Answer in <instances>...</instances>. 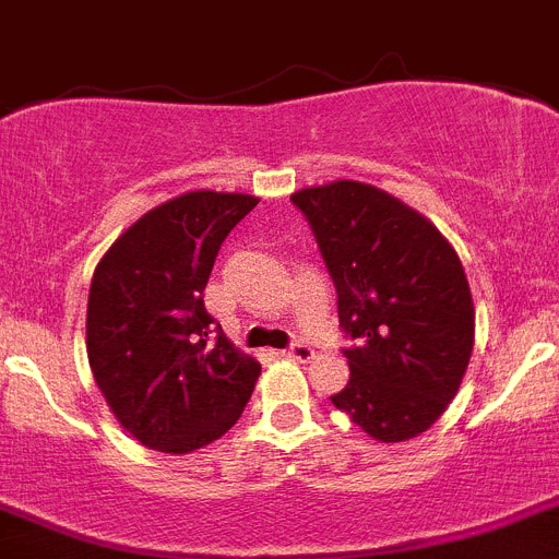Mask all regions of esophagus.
Masks as SVG:
<instances>
[{
    "label": "esophagus",
    "mask_w": 559,
    "mask_h": 559,
    "mask_svg": "<svg viewBox=\"0 0 559 559\" xmlns=\"http://www.w3.org/2000/svg\"><path fill=\"white\" fill-rule=\"evenodd\" d=\"M281 354H284L286 359H295V361H309V359H314V350H311V345H306V342H295L292 348L281 350Z\"/></svg>",
    "instance_id": "1"
}]
</instances>
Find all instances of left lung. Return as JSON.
Listing matches in <instances>:
<instances>
[{"label": "left lung", "instance_id": "8db88e82", "mask_svg": "<svg viewBox=\"0 0 559 559\" xmlns=\"http://www.w3.org/2000/svg\"><path fill=\"white\" fill-rule=\"evenodd\" d=\"M336 286L350 379L331 404L379 442L449 409L474 350L476 311L451 242L424 214L359 180L292 194Z\"/></svg>", "mask_w": 559, "mask_h": 559}]
</instances>
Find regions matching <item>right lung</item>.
Segmentation results:
<instances>
[{
    "label": "right lung",
    "instance_id": "1",
    "mask_svg": "<svg viewBox=\"0 0 559 559\" xmlns=\"http://www.w3.org/2000/svg\"><path fill=\"white\" fill-rule=\"evenodd\" d=\"M259 198L186 192L135 219L99 259L85 350L103 399L133 440L189 454L242 417L261 365L230 345L203 292L219 245Z\"/></svg>",
    "mask_w": 559,
    "mask_h": 559
}]
</instances>
